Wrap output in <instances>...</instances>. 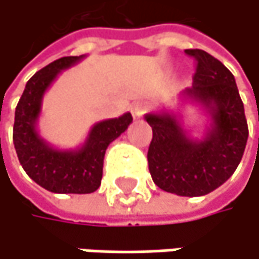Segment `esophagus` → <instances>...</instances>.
I'll list each match as a JSON object with an SVG mask.
<instances>
[{
  "label": "esophagus",
  "mask_w": 259,
  "mask_h": 259,
  "mask_svg": "<svg viewBox=\"0 0 259 259\" xmlns=\"http://www.w3.org/2000/svg\"><path fill=\"white\" fill-rule=\"evenodd\" d=\"M131 110H132L134 118H135V119H140V118L146 113L147 106H146V103H143V101H137V103H134V104H132Z\"/></svg>",
  "instance_id": "obj_1"
}]
</instances>
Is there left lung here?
Instances as JSON below:
<instances>
[{"label": "left lung", "mask_w": 259, "mask_h": 259, "mask_svg": "<svg viewBox=\"0 0 259 259\" xmlns=\"http://www.w3.org/2000/svg\"><path fill=\"white\" fill-rule=\"evenodd\" d=\"M197 62L193 86L182 101L202 106L209 127L194 140L182 116L161 110L144 118L153 131L147 161L153 182L164 191L185 197L205 196L223 185L237 170L249 137L244 106L232 72L203 50H185Z\"/></svg>", "instance_id": "left-lung-1"}]
</instances>
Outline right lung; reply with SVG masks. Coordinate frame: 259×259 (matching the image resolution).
I'll list each match as a JSON object with an SVG mask.
<instances>
[{
    "label": "right lung",
    "instance_id": "1",
    "mask_svg": "<svg viewBox=\"0 0 259 259\" xmlns=\"http://www.w3.org/2000/svg\"><path fill=\"white\" fill-rule=\"evenodd\" d=\"M84 56L57 59L37 71L25 84L15 110L13 144L25 173L42 188L57 194H89L98 190L103 178V159L107 146L116 140L132 115L100 121L92 125L84 144L78 149L60 150L48 144L37 132L42 98L57 75Z\"/></svg>",
    "mask_w": 259,
    "mask_h": 259
}]
</instances>
